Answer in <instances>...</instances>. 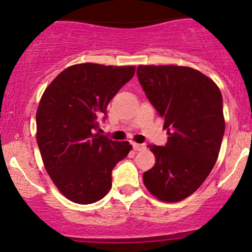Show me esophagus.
I'll use <instances>...</instances> for the list:
<instances>
[{"label": "esophagus", "mask_w": 252, "mask_h": 252, "mask_svg": "<svg viewBox=\"0 0 252 252\" xmlns=\"http://www.w3.org/2000/svg\"><path fill=\"white\" fill-rule=\"evenodd\" d=\"M146 144L144 143H132V148L135 150H137V152H140V150H144L146 149Z\"/></svg>", "instance_id": "1"}]
</instances>
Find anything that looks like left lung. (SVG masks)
I'll return each mask as SVG.
<instances>
[{"instance_id": "obj_1", "label": "left lung", "mask_w": 252, "mask_h": 252, "mask_svg": "<svg viewBox=\"0 0 252 252\" xmlns=\"http://www.w3.org/2000/svg\"><path fill=\"white\" fill-rule=\"evenodd\" d=\"M137 78L169 135L163 147L149 146L156 161L144 172V186L162 201L184 200L206 180L218 158L225 131L220 90L185 66L140 65Z\"/></svg>"}]
</instances>
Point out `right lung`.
<instances>
[{
	"label": "right lung",
	"mask_w": 252,
	"mask_h": 252,
	"mask_svg": "<svg viewBox=\"0 0 252 252\" xmlns=\"http://www.w3.org/2000/svg\"><path fill=\"white\" fill-rule=\"evenodd\" d=\"M134 66L77 63L58 74L36 111V142L58 189L77 204H92L111 189V172L132 147L98 134V120Z\"/></svg>",
	"instance_id": "obj_1"
}]
</instances>
